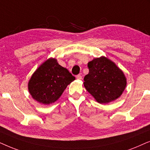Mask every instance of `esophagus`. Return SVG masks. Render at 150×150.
<instances>
[{
    "label": "esophagus",
    "mask_w": 150,
    "mask_h": 150,
    "mask_svg": "<svg viewBox=\"0 0 150 150\" xmlns=\"http://www.w3.org/2000/svg\"><path fill=\"white\" fill-rule=\"evenodd\" d=\"M76 78L77 79H81V78H82V77H81V75H76Z\"/></svg>",
    "instance_id": "obj_1"
}]
</instances>
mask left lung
Returning <instances> with one entry per match:
<instances>
[{
	"label": "left lung",
	"mask_w": 150,
	"mask_h": 150,
	"mask_svg": "<svg viewBox=\"0 0 150 150\" xmlns=\"http://www.w3.org/2000/svg\"><path fill=\"white\" fill-rule=\"evenodd\" d=\"M89 73L83 78L87 91L100 103H108L120 97L126 86V78L121 69L105 57L88 63Z\"/></svg>",
	"instance_id": "8db88e82"
}]
</instances>
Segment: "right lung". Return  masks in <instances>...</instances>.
<instances>
[{
	"mask_svg": "<svg viewBox=\"0 0 150 150\" xmlns=\"http://www.w3.org/2000/svg\"><path fill=\"white\" fill-rule=\"evenodd\" d=\"M75 77L61 67L55 59L50 58L33 74L28 88L33 99L43 104L54 103Z\"/></svg>",
	"mask_w": 150,
	"mask_h": 150,
	"instance_id": "right-lung-1",
	"label": "right lung"
}]
</instances>
